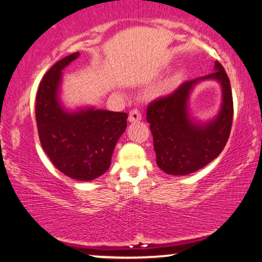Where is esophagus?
Listing matches in <instances>:
<instances>
[{
	"label": "esophagus",
	"mask_w": 262,
	"mask_h": 262,
	"mask_svg": "<svg viewBox=\"0 0 262 262\" xmlns=\"http://www.w3.org/2000/svg\"><path fill=\"white\" fill-rule=\"evenodd\" d=\"M141 119V113L138 108H133L130 112H129V117H128V121L129 122H139Z\"/></svg>",
	"instance_id": "obj_1"
}]
</instances>
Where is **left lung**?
<instances>
[{"mask_svg": "<svg viewBox=\"0 0 262 262\" xmlns=\"http://www.w3.org/2000/svg\"><path fill=\"white\" fill-rule=\"evenodd\" d=\"M204 80H216L223 90L219 113L206 122L191 118L188 110L191 91ZM232 119L231 83L221 63L216 61L213 73L185 81L171 95L160 97L147 106L146 121L154 137L157 166L172 176H187L203 168L226 146Z\"/></svg>", "mask_w": 262, "mask_h": 262, "instance_id": "left-lung-1", "label": "left lung"}]
</instances>
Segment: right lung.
<instances>
[{
	"label": "right lung",
	"instance_id": "obj_1",
	"mask_svg": "<svg viewBox=\"0 0 262 262\" xmlns=\"http://www.w3.org/2000/svg\"><path fill=\"white\" fill-rule=\"evenodd\" d=\"M78 57L79 52H74L59 59L43 75L35 115L41 146L56 168L69 178L89 182L111 166L116 144L127 128L128 115L95 107L69 111L62 105V71Z\"/></svg>",
	"mask_w": 262,
	"mask_h": 262
}]
</instances>
